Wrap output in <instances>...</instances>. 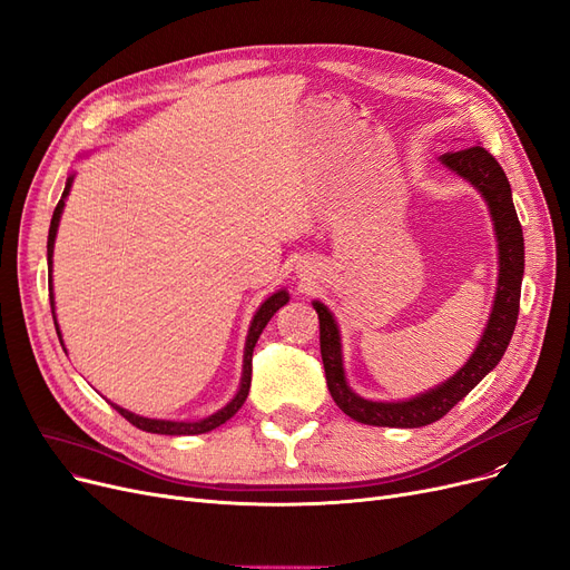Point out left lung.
I'll return each instance as SVG.
<instances>
[{"label": "left lung", "mask_w": 570, "mask_h": 570, "mask_svg": "<svg viewBox=\"0 0 570 570\" xmlns=\"http://www.w3.org/2000/svg\"><path fill=\"white\" fill-rule=\"evenodd\" d=\"M440 163L454 171L456 177L478 188L489 207L499 242L497 298H493L487 328L475 346V352L470 354L465 365H461L459 373H454L448 382L414 395V399L395 403L367 401L350 389L342 367V342L335 316L324 303L314 301L312 305L318 314V342L328 391L344 414H350L356 422L367 426L419 429L438 422L459 401H463L484 380L487 373H491L499 365L517 326L519 295H522L524 277V235L514 212L512 190L505 171L499 160L482 146H468L459 148V151L442 154Z\"/></svg>", "instance_id": "1"}]
</instances>
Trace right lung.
I'll return each mask as SVG.
<instances>
[{"mask_svg": "<svg viewBox=\"0 0 570 570\" xmlns=\"http://www.w3.org/2000/svg\"><path fill=\"white\" fill-rule=\"evenodd\" d=\"M71 181H73V175L67 177V184H65V190H62V197L60 203L53 212V218H51V228H48V272H53V246H56V235H58V226H60V216H62V209H65V200L67 195L71 190ZM48 291H51V309H53V321H56V301H53V279H48ZM288 303V293L282 288L277 293H272L269 298L258 307V312L254 314V321L249 326V335H246V344H244V365H242V382H239V389L235 393V399L226 405L220 407L218 412L200 419V422H169V419H148V416H139L135 412H128L122 410L120 405H114V410H118V414H122L128 419V422L146 433H158V435H200V433H209L214 429H218L220 424H226L230 416H235V412L244 405L246 395H249V386H252V356H254V346L263 333V328L267 326V321L275 316V312L279 307H284ZM56 331H58V337H60V344H62V335H60V328H58V321H56Z\"/></svg>", "mask_w": 570, "mask_h": 570, "instance_id": "1", "label": "right lung"}]
</instances>
